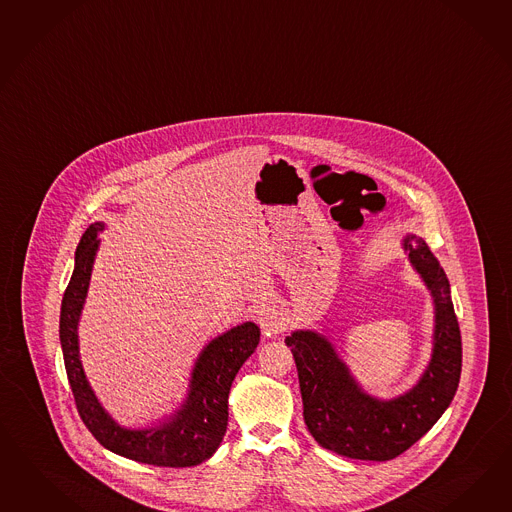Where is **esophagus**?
Instances as JSON below:
<instances>
[{
    "mask_svg": "<svg viewBox=\"0 0 512 512\" xmlns=\"http://www.w3.org/2000/svg\"><path fill=\"white\" fill-rule=\"evenodd\" d=\"M257 320L266 337H276L277 333L283 330V317L281 311L274 304H264L257 311Z\"/></svg>",
    "mask_w": 512,
    "mask_h": 512,
    "instance_id": "obj_1",
    "label": "esophagus"
}]
</instances>
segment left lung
Returning <instances> with one entry per match:
<instances>
[{
  "label": "left lung",
  "instance_id": "obj_1",
  "mask_svg": "<svg viewBox=\"0 0 512 512\" xmlns=\"http://www.w3.org/2000/svg\"><path fill=\"white\" fill-rule=\"evenodd\" d=\"M402 249L434 307L430 360L414 386L380 399L361 386L328 335L294 330L285 339L298 369L305 425L318 445L337 455L391 460L423 438L455 397L462 341L449 279L421 236L406 233Z\"/></svg>",
  "mask_w": 512,
  "mask_h": 512
}]
</instances>
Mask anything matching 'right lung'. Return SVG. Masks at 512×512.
Segmentation results:
<instances>
[{
	"instance_id": "add662e5",
	"label": "right lung",
	"mask_w": 512,
	"mask_h": 512,
	"mask_svg": "<svg viewBox=\"0 0 512 512\" xmlns=\"http://www.w3.org/2000/svg\"><path fill=\"white\" fill-rule=\"evenodd\" d=\"M106 229L95 221L83 233L74 255V272L61 302L59 341L85 427L115 455L164 468H190L208 460L220 447L229 419V391L236 373L257 350L261 332L255 322H242L210 339L195 358L188 389L179 406L149 427H125L111 417L95 395L80 356V318L89 292L93 264Z\"/></svg>"
}]
</instances>
